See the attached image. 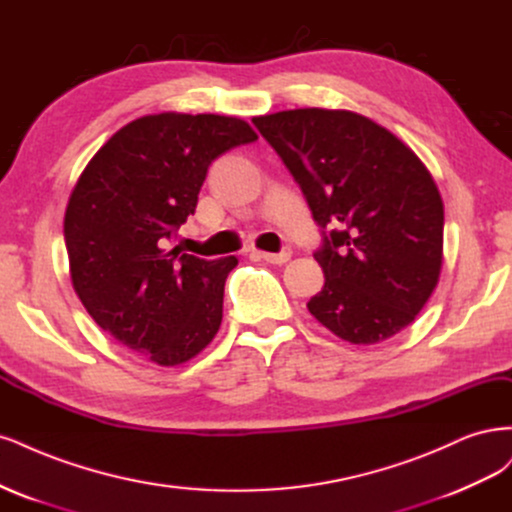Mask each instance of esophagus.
Here are the masks:
<instances>
[{"label": "esophagus", "mask_w": 512, "mask_h": 512, "mask_svg": "<svg viewBox=\"0 0 512 512\" xmlns=\"http://www.w3.org/2000/svg\"><path fill=\"white\" fill-rule=\"evenodd\" d=\"M259 259H263V261H268V263H278V266H280V263H287L289 259H291V249H289V246H287V249H283V251H280V253H261V251H257L255 253Z\"/></svg>", "instance_id": "1"}]
</instances>
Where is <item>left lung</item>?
Masks as SVG:
<instances>
[{
	"label": "left lung",
	"instance_id": "obj_1",
	"mask_svg": "<svg viewBox=\"0 0 512 512\" xmlns=\"http://www.w3.org/2000/svg\"><path fill=\"white\" fill-rule=\"evenodd\" d=\"M253 123L321 227L315 259L325 285L310 298V315L353 344L402 332L430 300L442 268L444 206L423 161L351 110L298 108Z\"/></svg>",
	"mask_w": 512,
	"mask_h": 512
}]
</instances>
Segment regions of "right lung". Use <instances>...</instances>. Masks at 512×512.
Returning <instances> with one entry per match:
<instances>
[{"mask_svg": "<svg viewBox=\"0 0 512 512\" xmlns=\"http://www.w3.org/2000/svg\"><path fill=\"white\" fill-rule=\"evenodd\" d=\"M221 114H148L121 127L87 163L63 219L74 291L114 340L159 366H178L217 336L225 278L238 259L170 251L195 212L208 166L255 142Z\"/></svg>", "mask_w": 512, "mask_h": 512, "instance_id": "1", "label": "right lung"}]
</instances>
